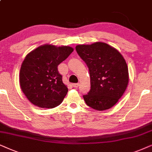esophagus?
I'll use <instances>...</instances> for the list:
<instances>
[{"instance_id": "esophagus-1", "label": "esophagus", "mask_w": 152, "mask_h": 152, "mask_svg": "<svg viewBox=\"0 0 152 152\" xmlns=\"http://www.w3.org/2000/svg\"><path fill=\"white\" fill-rule=\"evenodd\" d=\"M78 85H79L78 83H73L72 86H73V87H74V88H78Z\"/></svg>"}]
</instances>
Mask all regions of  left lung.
<instances>
[{"label":"left lung","instance_id":"8db88e82","mask_svg":"<svg viewBox=\"0 0 152 152\" xmlns=\"http://www.w3.org/2000/svg\"><path fill=\"white\" fill-rule=\"evenodd\" d=\"M76 50L90 72L91 89L83 99L96 110L112 108L122 97L129 83L128 66L122 54L104 42L80 44Z\"/></svg>","mask_w":152,"mask_h":152}]
</instances>
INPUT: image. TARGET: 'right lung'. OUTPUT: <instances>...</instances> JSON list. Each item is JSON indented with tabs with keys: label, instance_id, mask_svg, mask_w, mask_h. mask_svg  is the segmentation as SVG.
Returning a JSON list of instances; mask_svg holds the SVG:
<instances>
[{
	"label": "right lung",
	"instance_id": "right-lung-1",
	"mask_svg": "<svg viewBox=\"0 0 152 152\" xmlns=\"http://www.w3.org/2000/svg\"><path fill=\"white\" fill-rule=\"evenodd\" d=\"M74 50L71 46L44 44L27 54L21 66L19 84L32 104L42 108L59 106L67 94L58 66Z\"/></svg>",
	"mask_w": 152,
	"mask_h": 152
}]
</instances>
